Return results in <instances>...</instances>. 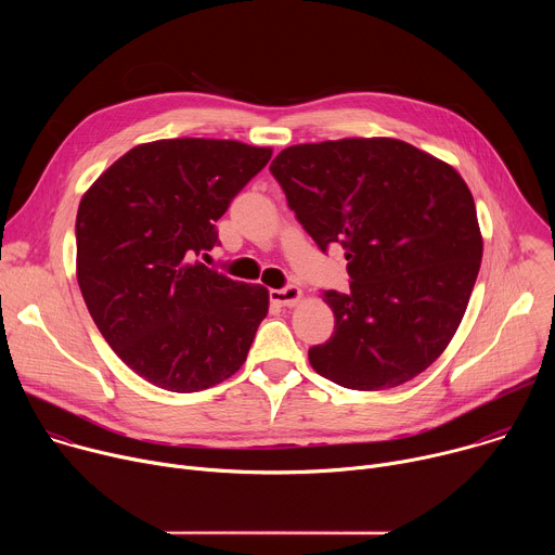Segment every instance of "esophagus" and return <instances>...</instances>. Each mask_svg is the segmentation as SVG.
Instances as JSON below:
<instances>
[{
  "mask_svg": "<svg viewBox=\"0 0 555 555\" xmlns=\"http://www.w3.org/2000/svg\"><path fill=\"white\" fill-rule=\"evenodd\" d=\"M302 298V292L296 285H287L283 289H270V300L283 307H292Z\"/></svg>",
  "mask_w": 555,
  "mask_h": 555,
  "instance_id": "34e87169",
  "label": "esophagus"
}]
</instances>
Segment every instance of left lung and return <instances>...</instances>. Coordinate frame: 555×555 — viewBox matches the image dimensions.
I'll return each mask as SVG.
<instances>
[{
	"label": "left lung",
	"mask_w": 555,
	"mask_h": 555,
	"mask_svg": "<svg viewBox=\"0 0 555 555\" xmlns=\"http://www.w3.org/2000/svg\"><path fill=\"white\" fill-rule=\"evenodd\" d=\"M323 253L345 248L351 292L325 289L336 332L315 373L353 390L400 386L448 347L477 281L483 236L463 178L395 138L294 144L270 165Z\"/></svg>",
	"instance_id": "obj_1"
}]
</instances>
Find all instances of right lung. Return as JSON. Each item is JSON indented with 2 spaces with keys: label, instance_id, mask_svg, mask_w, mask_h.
Masks as SVG:
<instances>
[{
  "label": "right lung",
  "instance_id": "obj_1",
  "mask_svg": "<svg viewBox=\"0 0 555 555\" xmlns=\"http://www.w3.org/2000/svg\"><path fill=\"white\" fill-rule=\"evenodd\" d=\"M270 157L236 140H155L78 204V287L107 345L153 386L204 390L246 362L268 289L191 259L219 244L215 221Z\"/></svg>",
  "mask_w": 555,
  "mask_h": 555
}]
</instances>
